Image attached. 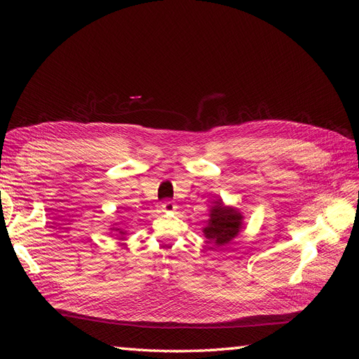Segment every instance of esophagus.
<instances>
[{
    "label": "esophagus",
    "instance_id": "esophagus-1",
    "mask_svg": "<svg viewBox=\"0 0 359 359\" xmlns=\"http://www.w3.org/2000/svg\"><path fill=\"white\" fill-rule=\"evenodd\" d=\"M177 210V205H175V202H172V201H165L161 203V211H165V212H172V211H175Z\"/></svg>",
    "mask_w": 359,
    "mask_h": 359
}]
</instances>
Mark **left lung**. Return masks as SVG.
Returning a JSON list of instances; mask_svg holds the SVG:
<instances>
[{
	"mask_svg": "<svg viewBox=\"0 0 359 359\" xmlns=\"http://www.w3.org/2000/svg\"><path fill=\"white\" fill-rule=\"evenodd\" d=\"M243 214L233 206H226L217 199L210 210V219L203 227V235L215 247L229 244L243 229Z\"/></svg>",
	"mask_w": 359,
	"mask_h": 359,
	"instance_id": "8db88e82",
	"label": "left lung"
}]
</instances>
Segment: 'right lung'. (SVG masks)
Returning a JSON list of instances; mask_svg holds the SVG:
<instances>
[{"mask_svg": "<svg viewBox=\"0 0 359 359\" xmlns=\"http://www.w3.org/2000/svg\"><path fill=\"white\" fill-rule=\"evenodd\" d=\"M112 231H115V232H118L119 235H121V238H123V235H126V232L121 229V227H112ZM116 233V235H118Z\"/></svg>", "mask_w": 359, "mask_h": 359, "instance_id": "1", "label": "right lung"}]
</instances>
